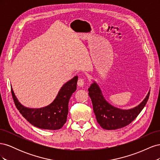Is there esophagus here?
I'll return each mask as SVG.
<instances>
[{
	"label": "esophagus",
	"instance_id": "obj_1",
	"mask_svg": "<svg viewBox=\"0 0 160 160\" xmlns=\"http://www.w3.org/2000/svg\"><path fill=\"white\" fill-rule=\"evenodd\" d=\"M85 79L83 78H79L78 80V82H77V84H78V86L80 87V88H83L85 85Z\"/></svg>",
	"mask_w": 160,
	"mask_h": 160
}]
</instances>
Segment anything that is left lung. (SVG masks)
<instances>
[{
	"mask_svg": "<svg viewBox=\"0 0 160 160\" xmlns=\"http://www.w3.org/2000/svg\"><path fill=\"white\" fill-rule=\"evenodd\" d=\"M88 91L97 121L101 128L107 130L122 128L132 123L146 105L150 92L149 90L146 98L138 105L131 109H122L114 107L106 101L95 81H93Z\"/></svg>",
	"mask_w": 160,
	"mask_h": 160,
	"instance_id": "8db88e82",
	"label": "left lung"
}]
</instances>
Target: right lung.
I'll list each match as a JSON object with an SVG mask.
<instances>
[{
    "mask_svg": "<svg viewBox=\"0 0 160 160\" xmlns=\"http://www.w3.org/2000/svg\"><path fill=\"white\" fill-rule=\"evenodd\" d=\"M77 81L78 76H75L67 81L61 87L54 101L44 108L32 109L25 107L18 101L11 86L12 98L19 112L34 126L43 129H59L67 122L69 101L77 89Z\"/></svg>",
    "mask_w": 160,
    "mask_h": 160,
    "instance_id": "1",
    "label": "right lung"
}]
</instances>
